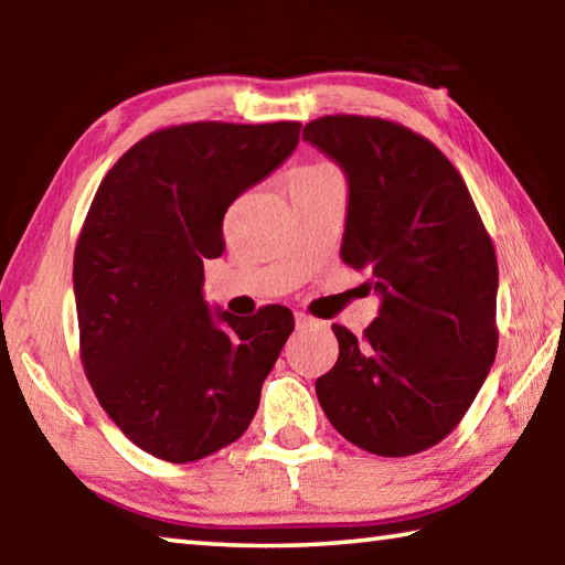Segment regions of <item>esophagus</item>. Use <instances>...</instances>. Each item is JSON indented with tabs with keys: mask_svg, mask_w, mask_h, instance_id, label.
<instances>
[{
	"mask_svg": "<svg viewBox=\"0 0 565 565\" xmlns=\"http://www.w3.org/2000/svg\"><path fill=\"white\" fill-rule=\"evenodd\" d=\"M294 319H296V327H299V329L311 327V323H313V319L309 317V313H301V311H296Z\"/></svg>",
	"mask_w": 565,
	"mask_h": 565,
	"instance_id": "esophagus-1",
	"label": "esophagus"
}]
</instances>
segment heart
<instances>
[{"label":"heart","instance_id":"b5f03b06","mask_svg":"<svg viewBox=\"0 0 565 565\" xmlns=\"http://www.w3.org/2000/svg\"><path fill=\"white\" fill-rule=\"evenodd\" d=\"M319 169H331L329 164H311V167H301V169H296V174H299V171H319Z\"/></svg>","mask_w":565,"mask_h":565}]
</instances>
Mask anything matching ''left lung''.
Returning a JSON list of instances; mask_svg holds the SVG:
<instances>
[{"label": "left lung", "instance_id": "8db88e82", "mask_svg": "<svg viewBox=\"0 0 565 565\" xmlns=\"http://www.w3.org/2000/svg\"><path fill=\"white\" fill-rule=\"evenodd\" d=\"M303 139L349 184L341 259L366 271L379 317L317 381L337 431L376 456H411L454 431L499 349V264L463 179L431 141L376 117H321Z\"/></svg>", "mask_w": 565, "mask_h": 565}]
</instances>
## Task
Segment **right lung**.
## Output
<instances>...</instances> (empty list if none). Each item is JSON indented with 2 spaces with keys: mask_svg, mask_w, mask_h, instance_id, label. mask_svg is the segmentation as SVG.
Returning a JSON list of instances; mask_svg holds the SVG:
<instances>
[{
  "mask_svg": "<svg viewBox=\"0 0 565 565\" xmlns=\"http://www.w3.org/2000/svg\"><path fill=\"white\" fill-rule=\"evenodd\" d=\"M299 121H196L137 141L97 189L74 252L87 379L141 451L189 463L234 444L259 408L294 317L204 301L224 214L299 145Z\"/></svg>",
  "mask_w": 565,
  "mask_h": 565,
  "instance_id": "1",
  "label": "right lung"
}]
</instances>
